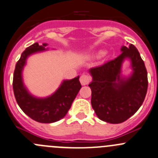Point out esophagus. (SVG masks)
Here are the masks:
<instances>
[{
  "mask_svg": "<svg viewBox=\"0 0 158 158\" xmlns=\"http://www.w3.org/2000/svg\"><path fill=\"white\" fill-rule=\"evenodd\" d=\"M91 81V77L86 74H82L80 76V82L82 85H85L89 84Z\"/></svg>",
  "mask_w": 158,
  "mask_h": 158,
  "instance_id": "34e87169",
  "label": "esophagus"
}]
</instances>
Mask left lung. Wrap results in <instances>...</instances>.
Here are the masks:
<instances>
[{"instance_id": "obj_1", "label": "left lung", "mask_w": 158, "mask_h": 158, "mask_svg": "<svg viewBox=\"0 0 158 158\" xmlns=\"http://www.w3.org/2000/svg\"><path fill=\"white\" fill-rule=\"evenodd\" d=\"M122 53L113 60L90 69L93 82L91 104L102 121L120 123L134 114L142 103L148 91V73L138 50L134 45L123 46ZM131 60L134 73L129 79L120 78L123 60Z\"/></svg>"}]
</instances>
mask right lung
<instances>
[{
    "instance_id": "obj_1",
    "label": "right lung",
    "mask_w": 158,
    "mask_h": 158,
    "mask_svg": "<svg viewBox=\"0 0 158 158\" xmlns=\"http://www.w3.org/2000/svg\"><path fill=\"white\" fill-rule=\"evenodd\" d=\"M46 45H39L36 42L23 52L14 72L13 90L18 106L26 115L39 123H50L61 120L66 115L82 85L78 76L64 81L52 96L45 99H37L27 93L21 78L26 59L32 53L45 50Z\"/></svg>"
}]
</instances>
